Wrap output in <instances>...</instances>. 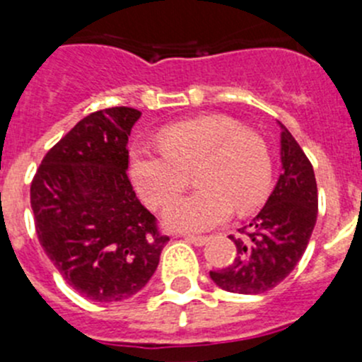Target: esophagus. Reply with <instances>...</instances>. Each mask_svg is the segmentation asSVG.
Returning <instances> with one entry per match:
<instances>
[{
	"mask_svg": "<svg viewBox=\"0 0 362 362\" xmlns=\"http://www.w3.org/2000/svg\"><path fill=\"white\" fill-rule=\"evenodd\" d=\"M185 240H189L191 243H194L196 247H202L210 238H208V236H202V235H187V236H185Z\"/></svg>",
	"mask_w": 362,
	"mask_h": 362,
	"instance_id": "34e87169",
	"label": "esophagus"
}]
</instances>
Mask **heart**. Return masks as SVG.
Masks as SVG:
<instances>
[{
    "label": "heart",
    "instance_id": "1",
    "mask_svg": "<svg viewBox=\"0 0 362 362\" xmlns=\"http://www.w3.org/2000/svg\"><path fill=\"white\" fill-rule=\"evenodd\" d=\"M160 145L131 152V178L151 206H164L187 185L194 166V192L175 199L164 222L178 231H204L222 224L233 210H254L272 189L268 145L228 115H202L160 131Z\"/></svg>",
    "mask_w": 362,
    "mask_h": 362
}]
</instances>
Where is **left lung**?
Segmentation results:
<instances>
[{
  "label": "left lung",
  "mask_w": 362,
  "mask_h": 362,
  "mask_svg": "<svg viewBox=\"0 0 362 362\" xmlns=\"http://www.w3.org/2000/svg\"><path fill=\"white\" fill-rule=\"evenodd\" d=\"M280 124V122H279ZM282 173L262 210L243 236H229L236 257L226 268L210 272L221 289L259 294L279 286L305 254L317 221V182L312 163L284 124H280Z\"/></svg>",
  "instance_id": "1"
}]
</instances>
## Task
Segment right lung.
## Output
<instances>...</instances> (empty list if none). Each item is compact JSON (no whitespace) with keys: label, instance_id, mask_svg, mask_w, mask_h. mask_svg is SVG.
I'll use <instances>...</instances> for the list:
<instances>
[{"label":"right lung","instance_id":"add662e5","mask_svg":"<svg viewBox=\"0 0 362 362\" xmlns=\"http://www.w3.org/2000/svg\"><path fill=\"white\" fill-rule=\"evenodd\" d=\"M141 112L83 117L43 158L31 182L36 235L80 296L112 303L144 289L168 236L127 178V136Z\"/></svg>","mask_w":362,"mask_h":362}]
</instances>
